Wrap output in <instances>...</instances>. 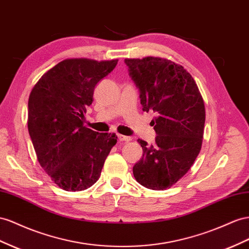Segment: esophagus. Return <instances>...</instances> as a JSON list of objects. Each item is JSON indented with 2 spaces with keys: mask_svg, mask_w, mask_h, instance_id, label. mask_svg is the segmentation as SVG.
<instances>
[{
  "mask_svg": "<svg viewBox=\"0 0 249 249\" xmlns=\"http://www.w3.org/2000/svg\"><path fill=\"white\" fill-rule=\"evenodd\" d=\"M118 139L120 141H130L132 140V138L130 136H124V135H120V134H118Z\"/></svg>",
  "mask_w": 249,
  "mask_h": 249,
  "instance_id": "1",
  "label": "esophagus"
}]
</instances>
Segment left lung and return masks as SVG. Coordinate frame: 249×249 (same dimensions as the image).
Masks as SVG:
<instances>
[{
	"mask_svg": "<svg viewBox=\"0 0 249 249\" xmlns=\"http://www.w3.org/2000/svg\"><path fill=\"white\" fill-rule=\"evenodd\" d=\"M129 75L145 112L153 111L155 142L138 139L142 157L134 177L151 190H166L191 169L202 145L205 108L197 84L182 66L147 56L126 58Z\"/></svg>",
	"mask_w": 249,
	"mask_h": 249,
	"instance_id": "1",
	"label": "left lung"
}]
</instances>
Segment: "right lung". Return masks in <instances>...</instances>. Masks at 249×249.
I'll list each match as a JSON object with an SVG mask.
<instances>
[{
  "label": "right lung",
  "mask_w": 249,
  "mask_h": 249,
  "mask_svg": "<svg viewBox=\"0 0 249 249\" xmlns=\"http://www.w3.org/2000/svg\"><path fill=\"white\" fill-rule=\"evenodd\" d=\"M117 62L65 59L46 72L30 93L28 131L37 160L65 191H84L95 183L117 142L115 134L84 125L95 86Z\"/></svg>",
  "instance_id": "right-lung-1"
}]
</instances>
